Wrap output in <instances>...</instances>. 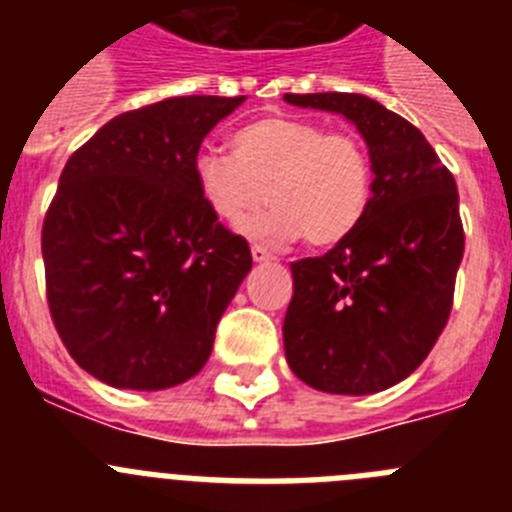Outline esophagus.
I'll use <instances>...</instances> for the list:
<instances>
[{"label": "esophagus", "instance_id": "34e87169", "mask_svg": "<svg viewBox=\"0 0 512 512\" xmlns=\"http://www.w3.org/2000/svg\"><path fill=\"white\" fill-rule=\"evenodd\" d=\"M251 256H253V261H256V264H261V261L271 259V251H269V248H264V246H259V243H256V246H251Z\"/></svg>", "mask_w": 512, "mask_h": 512}]
</instances>
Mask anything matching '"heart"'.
Returning a JSON list of instances; mask_svg holds the SVG:
<instances>
[{"label": "heart", "instance_id": "heart-1", "mask_svg": "<svg viewBox=\"0 0 512 512\" xmlns=\"http://www.w3.org/2000/svg\"><path fill=\"white\" fill-rule=\"evenodd\" d=\"M230 151L197 153L194 182L207 210L228 225H241L269 197L274 207L246 225L253 238L292 241L302 233L312 248L336 246L372 205V153L359 135L266 115L235 130Z\"/></svg>", "mask_w": 512, "mask_h": 512}]
</instances>
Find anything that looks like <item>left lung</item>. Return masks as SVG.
Wrapping results in <instances>:
<instances>
[{
    "label": "left lung",
    "mask_w": 512,
    "mask_h": 512,
    "mask_svg": "<svg viewBox=\"0 0 512 512\" xmlns=\"http://www.w3.org/2000/svg\"><path fill=\"white\" fill-rule=\"evenodd\" d=\"M359 128L374 164L369 212L325 256L292 264L284 354L333 395L382 392L423 364L449 323L464 256L459 192L415 125L364 94H284Z\"/></svg>",
    "instance_id": "8db88e82"
}]
</instances>
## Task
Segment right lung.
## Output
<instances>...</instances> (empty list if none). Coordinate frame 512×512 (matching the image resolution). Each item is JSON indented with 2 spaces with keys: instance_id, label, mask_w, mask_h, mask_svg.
Masks as SVG:
<instances>
[{
  "instance_id": "add662e5",
  "label": "right lung",
  "mask_w": 512,
  "mask_h": 512,
  "mask_svg": "<svg viewBox=\"0 0 512 512\" xmlns=\"http://www.w3.org/2000/svg\"><path fill=\"white\" fill-rule=\"evenodd\" d=\"M246 97H171L122 112L71 153L45 212L48 307L99 382L166 390L207 364L251 248L202 202L194 158Z\"/></svg>"
}]
</instances>
